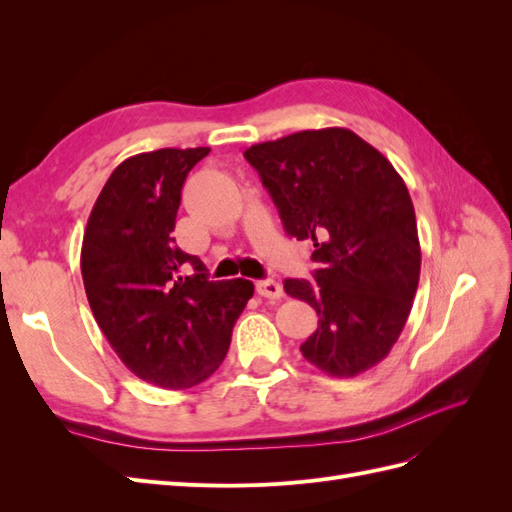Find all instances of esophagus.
Wrapping results in <instances>:
<instances>
[{
    "label": "esophagus",
    "mask_w": 512,
    "mask_h": 512,
    "mask_svg": "<svg viewBox=\"0 0 512 512\" xmlns=\"http://www.w3.org/2000/svg\"><path fill=\"white\" fill-rule=\"evenodd\" d=\"M256 292L260 294V297H265V299H282L284 297L282 284L275 282V280H260V282H256Z\"/></svg>",
    "instance_id": "esophagus-1"
}]
</instances>
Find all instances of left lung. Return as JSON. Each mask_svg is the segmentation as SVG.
Returning a JSON list of instances; mask_svg holds the SVG:
<instances>
[{
	"label": "left lung",
	"mask_w": 512,
	"mask_h": 512,
	"mask_svg": "<svg viewBox=\"0 0 512 512\" xmlns=\"http://www.w3.org/2000/svg\"><path fill=\"white\" fill-rule=\"evenodd\" d=\"M290 237L314 243L320 269L284 290L307 301L318 329L305 359L333 378H354L395 346L421 277V243L404 179L346 128L294 132L245 153Z\"/></svg>",
	"instance_id": "left-lung-1"
}]
</instances>
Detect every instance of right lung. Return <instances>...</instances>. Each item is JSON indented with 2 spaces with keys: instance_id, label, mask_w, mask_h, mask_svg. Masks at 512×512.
<instances>
[{
  "instance_id": "right-lung-1",
  "label": "right lung",
  "mask_w": 512,
  "mask_h": 512,
  "mask_svg": "<svg viewBox=\"0 0 512 512\" xmlns=\"http://www.w3.org/2000/svg\"><path fill=\"white\" fill-rule=\"evenodd\" d=\"M211 149H158L123 160L89 213L81 273L98 327L134 376L181 391L224 361L254 284L211 282L177 247L181 188ZM193 273H189V267Z\"/></svg>"
}]
</instances>
